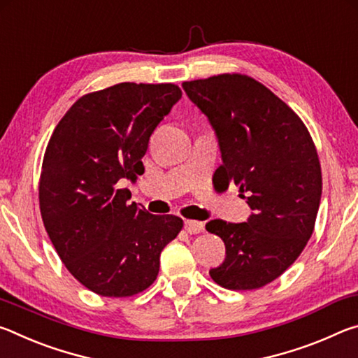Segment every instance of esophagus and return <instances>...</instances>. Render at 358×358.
I'll use <instances>...</instances> for the list:
<instances>
[{"mask_svg": "<svg viewBox=\"0 0 358 358\" xmlns=\"http://www.w3.org/2000/svg\"><path fill=\"white\" fill-rule=\"evenodd\" d=\"M185 230L187 234H201L203 230V222H199V221H192V220H186L185 221Z\"/></svg>", "mask_w": 358, "mask_h": 358, "instance_id": "1", "label": "esophagus"}]
</instances>
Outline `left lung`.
<instances>
[{"instance_id": "obj_1", "label": "left lung", "mask_w": 358, "mask_h": 358, "mask_svg": "<svg viewBox=\"0 0 358 358\" xmlns=\"http://www.w3.org/2000/svg\"><path fill=\"white\" fill-rule=\"evenodd\" d=\"M181 87L216 134L217 178L238 185L252 210L245 222H207L226 245L210 276L226 289H259L281 276L311 237L322 194L316 147L299 115L251 77L221 74Z\"/></svg>"}]
</instances>
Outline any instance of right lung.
I'll return each mask as SVG.
<instances>
[{
	"instance_id": "obj_1",
	"label": "right lung",
	"mask_w": 358,
	"mask_h": 358,
	"mask_svg": "<svg viewBox=\"0 0 358 358\" xmlns=\"http://www.w3.org/2000/svg\"><path fill=\"white\" fill-rule=\"evenodd\" d=\"M181 99L173 83H118L82 96L57 124L39 183L42 221L66 268L102 296L150 287L183 220L129 203L150 136Z\"/></svg>"
}]
</instances>
